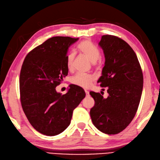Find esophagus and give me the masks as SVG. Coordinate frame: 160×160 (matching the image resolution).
<instances>
[{
    "label": "esophagus",
    "instance_id": "34e87169",
    "mask_svg": "<svg viewBox=\"0 0 160 160\" xmlns=\"http://www.w3.org/2000/svg\"><path fill=\"white\" fill-rule=\"evenodd\" d=\"M85 92H86V96L87 97H88V96L90 95V94H89V91H88V90H85Z\"/></svg>",
    "mask_w": 160,
    "mask_h": 160
}]
</instances>
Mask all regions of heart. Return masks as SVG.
<instances>
[{
    "mask_svg": "<svg viewBox=\"0 0 160 160\" xmlns=\"http://www.w3.org/2000/svg\"><path fill=\"white\" fill-rule=\"evenodd\" d=\"M79 49L83 55L86 56L93 65H96V62L100 58V51L89 40L82 42L79 45ZM74 58L75 53L74 52H70L68 54L67 58H66V63H67V68L69 70H72L73 69ZM94 79V77L91 74L78 73L72 78L71 82L75 86L83 88H88L91 86Z\"/></svg>",
    "mask_w": 160,
    "mask_h": 160,
    "instance_id": "1",
    "label": "heart"
}]
</instances>
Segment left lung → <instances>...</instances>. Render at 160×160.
<instances>
[{
    "label": "left lung",
    "instance_id": "left-lung-1",
    "mask_svg": "<svg viewBox=\"0 0 160 160\" xmlns=\"http://www.w3.org/2000/svg\"><path fill=\"white\" fill-rule=\"evenodd\" d=\"M105 62L98 82L107 88L108 96L90 92L95 105L90 111L92 122L107 134L122 132L136 114L142 94L143 77L137 56L132 47L114 35L102 36L99 42Z\"/></svg>",
    "mask_w": 160,
    "mask_h": 160
}]
</instances>
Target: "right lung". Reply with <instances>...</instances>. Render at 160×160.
Here are the masks:
<instances>
[{
	"label": "right lung",
	"mask_w": 160,
	"mask_h": 160,
	"mask_svg": "<svg viewBox=\"0 0 160 160\" xmlns=\"http://www.w3.org/2000/svg\"><path fill=\"white\" fill-rule=\"evenodd\" d=\"M78 40L62 36L48 39L28 53L21 69L23 112L32 127L47 136L61 134L70 125L74 109L86 96L82 88L73 84L65 95L56 90L68 73V48Z\"/></svg>",
	"instance_id": "right-lung-1"
}]
</instances>
